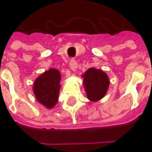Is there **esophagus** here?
I'll list each match as a JSON object with an SVG mask.
<instances>
[{
  "label": "esophagus",
  "mask_w": 152,
  "mask_h": 152,
  "mask_svg": "<svg viewBox=\"0 0 152 152\" xmlns=\"http://www.w3.org/2000/svg\"><path fill=\"white\" fill-rule=\"evenodd\" d=\"M77 63H76L75 60H71L70 61V63H69V68H70V69L72 70V71H75L76 70V69L77 68Z\"/></svg>",
  "instance_id": "esophagus-1"
}]
</instances>
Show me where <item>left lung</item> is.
Wrapping results in <instances>:
<instances>
[{"label":"left lung","instance_id":"left-lung-1","mask_svg":"<svg viewBox=\"0 0 152 152\" xmlns=\"http://www.w3.org/2000/svg\"><path fill=\"white\" fill-rule=\"evenodd\" d=\"M83 88L86 95L91 102H98L103 99L110 86L108 75L102 69L89 68L83 74Z\"/></svg>","mask_w":152,"mask_h":152}]
</instances>
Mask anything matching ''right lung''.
<instances>
[{"instance_id":"obj_1","label":"right lung","mask_w":152,"mask_h":152,"mask_svg":"<svg viewBox=\"0 0 152 152\" xmlns=\"http://www.w3.org/2000/svg\"><path fill=\"white\" fill-rule=\"evenodd\" d=\"M61 74L59 70L50 68L37 77L33 83L32 91L37 102L47 109L56 105L61 88Z\"/></svg>"}]
</instances>
